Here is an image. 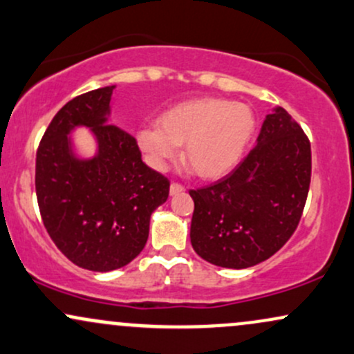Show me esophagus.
Here are the masks:
<instances>
[{
	"instance_id": "34e87169",
	"label": "esophagus",
	"mask_w": 354,
	"mask_h": 354,
	"mask_svg": "<svg viewBox=\"0 0 354 354\" xmlns=\"http://www.w3.org/2000/svg\"><path fill=\"white\" fill-rule=\"evenodd\" d=\"M183 191H185V186L178 181H173L171 186H169V194H180Z\"/></svg>"
}]
</instances>
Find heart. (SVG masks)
Here are the masks:
<instances>
[{"mask_svg": "<svg viewBox=\"0 0 354 354\" xmlns=\"http://www.w3.org/2000/svg\"><path fill=\"white\" fill-rule=\"evenodd\" d=\"M254 131V115L246 104L225 98H194L161 113L156 126L138 131L148 163L166 168L183 146V163L203 180L230 173L241 160Z\"/></svg>", "mask_w": 354, "mask_h": 354, "instance_id": "heart-1", "label": "heart"}]
</instances>
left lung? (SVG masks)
<instances>
[{"label": "left lung", "mask_w": 354, "mask_h": 354, "mask_svg": "<svg viewBox=\"0 0 354 354\" xmlns=\"http://www.w3.org/2000/svg\"><path fill=\"white\" fill-rule=\"evenodd\" d=\"M311 181V145L284 108L268 115L258 145L225 178L189 189L191 245L206 261L250 268L298 228Z\"/></svg>", "instance_id": "8db88e82"}]
</instances>
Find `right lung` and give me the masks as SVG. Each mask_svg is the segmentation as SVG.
<instances>
[{
  "label": "right lung",
  "instance_id": "right-lung-1",
  "mask_svg": "<svg viewBox=\"0 0 354 354\" xmlns=\"http://www.w3.org/2000/svg\"><path fill=\"white\" fill-rule=\"evenodd\" d=\"M113 86L83 93L56 113L36 151V198L43 225L58 250L89 271L123 268L143 251L149 218L168 200L169 180L141 160L136 138L108 124ZM92 128L99 156H71L73 125Z\"/></svg>",
  "mask_w": 354,
  "mask_h": 354
}]
</instances>
